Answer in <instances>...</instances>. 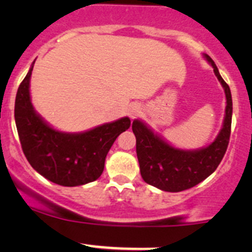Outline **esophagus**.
<instances>
[{
	"instance_id": "obj_1",
	"label": "esophagus",
	"mask_w": 252,
	"mask_h": 252,
	"mask_svg": "<svg viewBox=\"0 0 252 252\" xmlns=\"http://www.w3.org/2000/svg\"><path fill=\"white\" fill-rule=\"evenodd\" d=\"M126 112H128V116L130 117V118H135L136 116H139V114L141 113V106L139 105V103H131Z\"/></svg>"
}]
</instances>
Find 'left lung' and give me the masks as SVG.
<instances>
[{"label":"left lung","instance_id":"left-lung-1","mask_svg":"<svg viewBox=\"0 0 252 252\" xmlns=\"http://www.w3.org/2000/svg\"><path fill=\"white\" fill-rule=\"evenodd\" d=\"M224 89L225 114L223 126L215 141L197 150L177 149L154 133L140 119H134L133 133L136 138L140 173L145 183L163 191L178 192L195 187L216 171L222 161L230 138L233 102L228 84L223 80L217 65L208 55H204Z\"/></svg>","mask_w":252,"mask_h":252}]
</instances>
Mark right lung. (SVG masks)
Wrapping results in <instances>:
<instances>
[{"instance_id": "add662e5", "label": "right lung", "mask_w": 252, "mask_h": 252, "mask_svg": "<svg viewBox=\"0 0 252 252\" xmlns=\"http://www.w3.org/2000/svg\"><path fill=\"white\" fill-rule=\"evenodd\" d=\"M34 63L18 88L14 106L25 157L37 173L62 187H78L98 179L111 146L130 126V119L123 117L83 133H64L52 128L36 113L30 98Z\"/></svg>"}]
</instances>
